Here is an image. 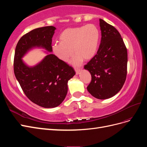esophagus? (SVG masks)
<instances>
[{
    "mask_svg": "<svg viewBox=\"0 0 147 147\" xmlns=\"http://www.w3.org/2000/svg\"><path fill=\"white\" fill-rule=\"evenodd\" d=\"M75 72H76V74L78 75V74L80 73V72L81 69H80V68H76V69H75Z\"/></svg>",
    "mask_w": 147,
    "mask_h": 147,
    "instance_id": "1",
    "label": "esophagus"
}]
</instances>
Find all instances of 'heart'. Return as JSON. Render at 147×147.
<instances>
[{
	"instance_id": "obj_1",
	"label": "heart",
	"mask_w": 147,
	"mask_h": 147,
	"mask_svg": "<svg viewBox=\"0 0 147 147\" xmlns=\"http://www.w3.org/2000/svg\"><path fill=\"white\" fill-rule=\"evenodd\" d=\"M99 39V30L94 24H89L68 28L59 35V42L52 45V51L64 63H67L75 53L70 63L77 66L84 59L90 60L95 56L98 49Z\"/></svg>"
}]
</instances>
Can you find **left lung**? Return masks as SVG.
Instances as JSON below:
<instances>
[{"label": "left lung", "instance_id": "left-lung-1", "mask_svg": "<svg viewBox=\"0 0 147 147\" xmlns=\"http://www.w3.org/2000/svg\"><path fill=\"white\" fill-rule=\"evenodd\" d=\"M99 21L102 37L99 50L84 68L91 75L88 92L97 99H106L117 94L125 82L127 53L116 28L103 20Z\"/></svg>", "mask_w": 147, "mask_h": 147}]
</instances>
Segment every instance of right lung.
I'll use <instances>...</instances> for the list:
<instances>
[{
  "label": "right lung",
  "mask_w": 147,
  "mask_h": 147,
  "mask_svg": "<svg viewBox=\"0 0 147 147\" xmlns=\"http://www.w3.org/2000/svg\"><path fill=\"white\" fill-rule=\"evenodd\" d=\"M56 28L45 26L30 31L18 42L14 57V73L26 96L34 104L44 108H54L64 100L67 83L75 74L74 69L51 53L33 67L22 59L35 48L52 52V37Z\"/></svg>",
  "instance_id": "obj_1"
}]
</instances>
